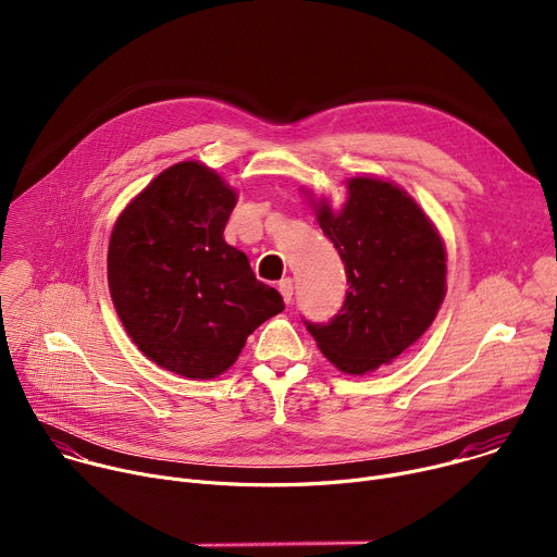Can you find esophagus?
<instances>
[{
  "label": "esophagus",
  "instance_id": "esophagus-1",
  "mask_svg": "<svg viewBox=\"0 0 557 557\" xmlns=\"http://www.w3.org/2000/svg\"><path fill=\"white\" fill-rule=\"evenodd\" d=\"M277 288H280V293H282L284 301L290 304V301H293V280H290V277L280 280V282H277Z\"/></svg>",
  "mask_w": 557,
  "mask_h": 557
}]
</instances>
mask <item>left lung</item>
<instances>
[{"label":"left lung","instance_id":"8db88e82","mask_svg":"<svg viewBox=\"0 0 557 557\" xmlns=\"http://www.w3.org/2000/svg\"><path fill=\"white\" fill-rule=\"evenodd\" d=\"M314 213L348 290L331 322L304 320L306 331L342 372H372L432 326L445 297V245L408 191L379 178H350L342 211L320 200Z\"/></svg>","mask_w":557,"mask_h":557}]
</instances>
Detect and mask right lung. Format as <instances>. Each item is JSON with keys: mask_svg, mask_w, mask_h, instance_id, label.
Instances as JSON below:
<instances>
[{"mask_svg": "<svg viewBox=\"0 0 557 557\" xmlns=\"http://www.w3.org/2000/svg\"><path fill=\"white\" fill-rule=\"evenodd\" d=\"M237 194L198 161L158 174L119 215L108 284L138 350L170 372L213 379L284 310L249 258L224 243Z\"/></svg>", "mask_w": 557, "mask_h": 557, "instance_id": "right-lung-1", "label": "right lung"}]
</instances>
